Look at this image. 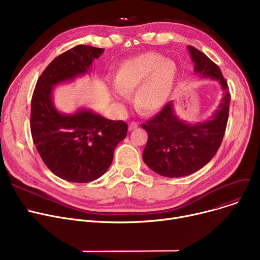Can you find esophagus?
<instances>
[{
	"instance_id": "1",
	"label": "esophagus",
	"mask_w": 260,
	"mask_h": 260,
	"mask_svg": "<svg viewBox=\"0 0 260 260\" xmlns=\"http://www.w3.org/2000/svg\"><path fill=\"white\" fill-rule=\"evenodd\" d=\"M138 123L137 122H131L128 124V131H133V129H136L138 127Z\"/></svg>"
}]
</instances>
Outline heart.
Masks as SVG:
<instances>
[{"instance_id":"obj_1","label":"heart","mask_w":260,"mask_h":260,"mask_svg":"<svg viewBox=\"0 0 260 260\" xmlns=\"http://www.w3.org/2000/svg\"><path fill=\"white\" fill-rule=\"evenodd\" d=\"M178 75L174 61L157 52H146L122 63L116 74L112 93L117 100L127 101L135 90L134 103L142 114H153L165 105Z\"/></svg>"}]
</instances>
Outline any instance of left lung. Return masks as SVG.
<instances>
[{
	"mask_svg": "<svg viewBox=\"0 0 260 260\" xmlns=\"http://www.w3.org/2000/svg\"><path fill=\"white\" fill-rule=\"evenodd\" d=\"M187 48L195 63V73L219 82L223 97L207 121L192 124L180 120L170 102L142 124L148 135L142 155L145 165L170 178L193 174L212 160L222 142L229 118L231 94L220 68L197 48L190 45Z\"/></svg>",
	"mask_w": 260,
	"mask_h": 260,
	"instance_id": "1",
	"label": "left lung"
}]
</instances>
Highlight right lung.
Listing matches in <instances>:
<instances>
[{"instance_id": "add662e5", "label": "right lung", "mask_w": 260, "mask_h": 260, "mask_svg": "<svg viewBox=\"0 0 260 260\" xmlns=\"http://www.w3.org/2000/svg\"><path fill=\"white\" fill-rule=\"evenodd\" d=\"M103 51L77 45L61 53L41 74L32 93L30 132L37 151L54 175L71 182L98 179L111 167L118 143L126 137L124 121L109 120L88 109L65 115L52 102L53 86L88 73Z\"/></svg>"}]
</instances>
